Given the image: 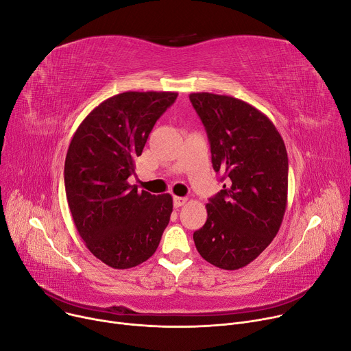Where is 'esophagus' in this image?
Wrapping results in <instances>:
<instances>
[{"label": "esophagus", "mask_w": 351, "mask_h": 351, "mask_svg": "<svg viewBox=\"0 0 351 351\" xmlns=\"http://www.w3.org/2000/svg\"><path fill=\"white\" fill-rule=\"evenodd\" d=\"M173 204H174L176 208H180V206H182L184 204H186V198H185V197H174V198H173Z\"/></svg>", "instance_id": "obj_1"}]
</instances>
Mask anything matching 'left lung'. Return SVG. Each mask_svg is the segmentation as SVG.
Wrapping results in <instances>:
<instances>
[{
    "instance_id": "left-lung-1",
    "label": "left lung",
    "mask_w": 351,
    "mask_h": 351,
    "mask_svg": "<svg viewBox=\"0 0 351 351\" xmlns=\"http://www.w3.org/2000/svg\"><path fill=\"white\" fill-rule=\"evenodd\" d=\"M210 145L212 166L226 178L194 232L198 253L223 269L257 258L280 230L288 197V156L274 123L253 105L210 93L190 94Z\"/></svg>"
}]
</instances>
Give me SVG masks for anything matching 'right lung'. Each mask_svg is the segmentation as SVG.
Wrapping results in <instances>:
<instances>
[{
    "instance_id": "1",
    "label": "right lung",
    "mask_w": 351,
    "mask_h": 351,
    "mask_svg": "<svg viewBox=\"0 0 351 351\" xmlns=\"http://www.w3.org/2000/svg\"><path fill=\"white\" fill-rule=\"evenodd\" d=\"M177 95H114L94 108L73 134L64 163L69 208L87 249L112 268H132L152 257L170 222L171 195L139 193L128 178L154 123Z\"/></svg>"
}]
</instances>
